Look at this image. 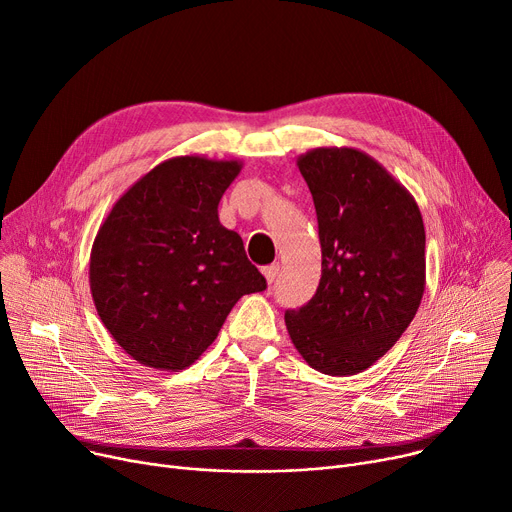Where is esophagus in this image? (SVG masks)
<instances>
[{
	"label": "esophagus",
	"instance_id": "1",
	"mask_svg": "<svg viewBox=\"0 0 512 512\" xmlns=\"http://www.w3.org/2000/svg\"><path fill=\"white\" fill-rule=\"evenodd\" d=\"M278 272H280V265H278V263H272V265H265V267H263V270H261V274L265 276L267 284H272V282L276 280Z\"/></svg>",
	"mask_w": 512,
	"mask_h": 512
}]
</instances>
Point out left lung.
I'll return each mask as SVG.
<instances>
[{
	"instance_id": "left-lung-1",
	"label": "left lung",
	"mask_w": 512,
	"mask_h": 512,
	"mask_svg": "<svg viewBox=\"0 0 512 512\" xmlns=\"http://www.w3.org/2000/svg\"><path fill=\"white\" fill-rule=\"evenodd\" d=\"M321 242L315 297L284 321L317 371L355 375L384 357L425 290V228L417 201L382 164L353 147L297 157Z\"/></svg>"
}]
</instances>
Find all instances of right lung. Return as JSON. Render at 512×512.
Returning <instances> with one entry per match:
<instances>
[{"label":"right lung","instance_id":"1","mask_svg":"<svg viewBox=\"0 0 512 512\" xmlns=\"http://www.w3.org/2000/svg\"><path fill=\"white\" fill-rule=\"evenodd\" d=\"M238 159L180 155L134 182L99 226L89 284L95 309L126 355L145 367L193 365L236 301L265 290L218 205Z\"/></svg>","mask_w":512,"mask_h":512}]
</instances>
